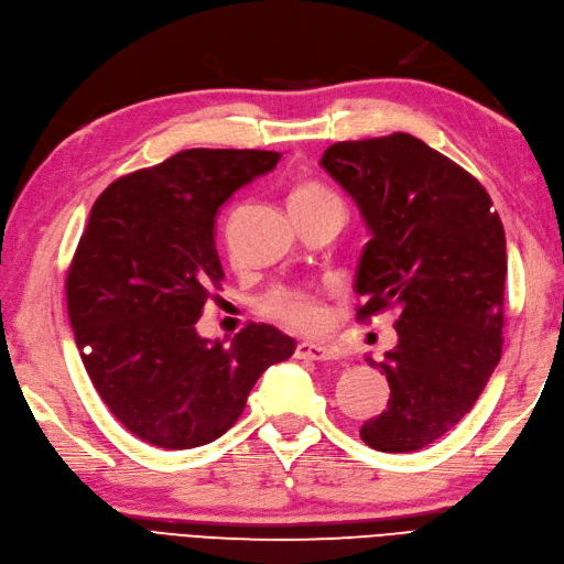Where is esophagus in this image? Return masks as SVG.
Listing matches in <instances>:
<instances>
[{"mask_svg":"<svg viewBox=\"0 0 564 564\" xmlns=\"http://www.w3.org/2000/svg\"><path fill=\"white\" fill-rule=\"evenodd\" d=\"M297 359H312V362H328V359H336V352L326 348L319 343H297L295 348Z\"/></svg>","mask_w":564,"mask_h":564,"instance_id":"obj_1","label":"esophagus"}]
</instances>
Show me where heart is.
<instances>
[{"label":"heart","instance_id":"obj_1","mask_svg":"<svg viewBox=\"0 0 564 564\" xmlns=\"http://www.w3.org/2000/svg\"><path fill=\"white\" fill-rule=\"evenodd\" d=\"M330 193L319 183H302L293 193L291 202H314L328 197ZM264 312L273 319H281L300 330H316L326 322V310L322 300L310 291H300V288H279L264 300Z\"/></svg>","mask_w":564,"mask_h":564}]
</instances>
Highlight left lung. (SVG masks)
Here are the masks:
<instances>
[{
	"label": "left lung",
	"instance_id": "left-lung-1",
	"mask_svg": "<svg viewBox=\"0 0 564 564\" xmlns=\"http://www.w3.org/2000/svg\"><path fill=\"white\" fill-rule=\"evenodd\" d=\"M319 164L369 230L357 316L400 314L395 348L367 357L391 398L359 436L381 453L420 451L471 410L500 362L502 221L479 181L410 133L336 142Z\"/></svg>",
	"mask_w": 564,
	"mask_h": 564
}]
</instances>
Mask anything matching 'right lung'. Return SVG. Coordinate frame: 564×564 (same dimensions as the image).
<instances>
[{
    "label": "right lung",
    "instance_id": "obj_1",
    "mask_svg": "<svg viewBox=\"0 0 564 564\" xmlns=\"http://www.w3.org/2000/svg\"><path fill=\"white\" fill-rule=\"evenodd\" d=\"M267 150H183L97 197L66 279L85 371L117 420L166 451L207 445L238 422L257 379L295 340L250 324L230 345L197 319L224 279L214 219L279 164Z\"/></svg>",
    "mask_w": 564,
    "mask_h": 564
}]
</instances>
